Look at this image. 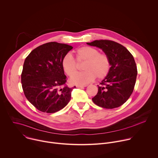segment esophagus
Instances as JSON below:
<instances>
[{"mask_svg":"<svg viewBox=\"0 0 158 158\" xmlns=\"http://www.w3.org/2000/svg\"><path fill=\"white\" fill-rule=\"evenodd\" d=\"M86 86H87L86 85H77L76 87L79 88V87H86Z\"/></svg>","mask_w":158,"mask_h":158,"instance_id":"obj_1","label":"esophagus"}]
</instances>
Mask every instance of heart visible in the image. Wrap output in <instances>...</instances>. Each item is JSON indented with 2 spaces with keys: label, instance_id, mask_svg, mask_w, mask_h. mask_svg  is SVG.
Here are the masks:
<instances>
[{
  "label": "heart",
  "instance_id": "heart-1",
  "mask_svg": "<svg viewBox=\"0 0 158 158\" xmlns=\"http://www.w3.org/2000/svg\"><path fill=\"white\" fill-rule=\"evenodd\" d=\"M77 62H85L84 72L74 74L77 71V64L70 55H65L62 60V67L64 73L70 77L72 84L84 85L92 82L96 77L98 79H104L108 74L110 68V59L107 54L100 53L93 47L82 46L74 52Z\"/></svg>",
  "mask_w": 158,
  "mask_h": 158
}]
</instances>
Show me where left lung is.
Instances as JSON below:
<instances>
[{"mask_svg": "<svg viewBox=\"0 0 158 158\" xmlns=\"http://www.w3.org/2000/svg\"><path fill=\"white\" fill-rule=\"evenodd\" d=\"M87 44L101 49L110 59V68L98 85V93L92 99L106 109L118 107L132 94L138 74L132 55L123 45L109 40H96Z\"/></svg>", "mask_w": 158, "mask_h": 158, "instance_id": "1", "label": "left lung"}]
</instances>
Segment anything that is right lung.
<instances>
[{
    "label": "right lung",
    "mask_w": 158,
    "mask_h": 158,
    "mask_svg": "<svg viewBox=\"0 0 158 158\" xmlns=\"http://www.w3.org/2000/svg\"><path fill=\"white\" fill-rule=\"evenodd\" d=\"M73 48L65 44L51 42L34 49L26 58L22 86L27 100L39 110L54 113L71 100L76 86L70 88L65 85L62 60Z\"/></svg>",
    "instance_id": "right-lung-1"
}]
</instances>
